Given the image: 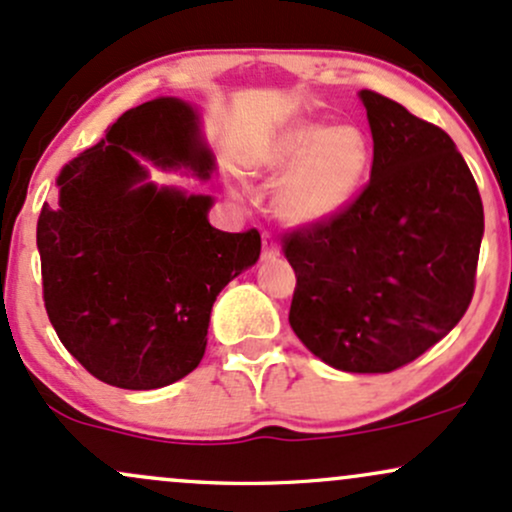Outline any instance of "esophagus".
I'll use <instances>...</instances> for the list:
<instances>
[{
  "label": "esophagus",
  "instance_id": "obj_1",
  "mask_svg": "<svg viewBox=\"0 0 512 512\" xmlns=\"http://www.w3.org/2000/svg\"><path fill=\"white\" fill-rule=\"evenodd\" d=\"M280 256V249H278V244H275V239L273 237H263V251H261V258L263 261H275V258Z\"/></svg>",
  "mask_w": 512,
  "mask_h": 512
}]
</instances>
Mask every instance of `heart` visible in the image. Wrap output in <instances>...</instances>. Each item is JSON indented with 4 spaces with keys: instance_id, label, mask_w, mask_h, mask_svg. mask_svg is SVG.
Segmentation results:
<instances>
[{
    "instance_id": "1",
    "label": "heart",
    "mask_w": 512,
    "mask_h": 512,
    "mask_svg": "<svg viewBox=\"0 0 512 512\" xmlns=\"http://www.w3.org/2000/svg\"><path fill=\"white\" fill-rule=\"evenodd\" d=\"M266 169L283 179L278 210L292 225H324L348 208L370 169V142L353 125L319 120L290 125L266 154Z\"/></svg>"
}]
</instances>
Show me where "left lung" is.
<instances>
[{"label": "left lung", "mask_w": 512, "mask_h": 512, "mask_svg": "<svg viewBox=\"0 0 512 512\" xmlns=\"http://www.w3.org/2000/svg\"><path fill=\"white\" fill-rule=\"evenodd\" d=\"M370 181L341 215L283 234L290 326L326 365L392 372L457 326L476 285L484 205L455 142L363 89Z\"/></svg>", "instance_id": "left-lung-1"}]
</instances>
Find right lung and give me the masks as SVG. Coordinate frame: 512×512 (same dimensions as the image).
<instances>
[{"label":"right lung","instance_id":"right-lung-1","mask_svg":"<svg viewBox=\"0 0 512 512\" xmlns=\"http://www.w3.org/2000/svg\"><path fill=\"white\" fill-rule=\"evenodd\" d=\"M135 154L208 179L212 154L179 99L130 108L57 176L38 217L43 302L79 365L120 389H157L203 360L212 304L261 254L258 229L220 232L210 195L147 183Z\"/></svg>","mask_w":512,"mask_h":512}]
</instances>
